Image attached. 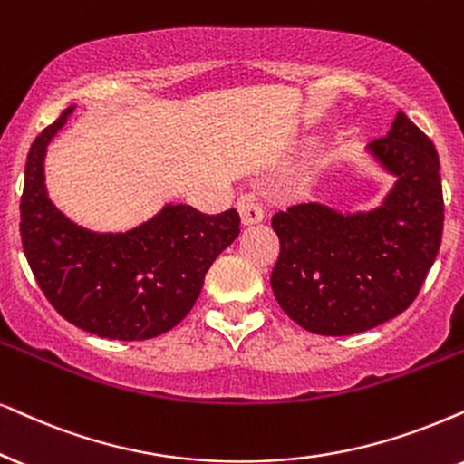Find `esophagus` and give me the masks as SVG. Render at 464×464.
<instances>
[{
  "label": "esophagus",
  "instance_id": "1",
  "mask_svg": "<svg viewBox=\"0 0 464 464\" xmlns=\"http://www.w3.org/2000/svg\"><path fill=\"white\" fill-rule=\"evenodd\" d=\"M237 212H239V218H242V225L244 227H252V225H259L263 222V208L259 203L255 201L252 197H242L237 201Z\"/></svg>",
  "mask_w": 464,
  "mask_h": 464
}]
</instances>
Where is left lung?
I'll return each mask as SVG.
<instances>
[{
    "instance_id": "obj_1",
    "label": "left lung",
    "mask_w": 464,
    "mask_h": 464,
    "mask_svg": "<svg viewBox=\"0 0 464 464\" xmlns=\"http://www.w3.org/2000/svg\"><path fill=\"white\" fill-rule=\"evenodd\" d=\"M368 156L394 178L377 208L340 212L325 203L274 214L280 255L272 291L280 308L321 336L372 330L411 306L435 263L443 192L432 140L398 111Z\"/></svg>"
}]
</instances>
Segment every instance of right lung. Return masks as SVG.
<instances>
[{
  "label": "right lung",
  "mask_w": 464,
  "mask_h": 464,
  "mask_svg": "<svg viewBox=\"0 0 464 464\" xmlns=\"http://www.w3.org/2000/svg\"><path fill=\"white\" fill-rule=\"evenodd\" d=\"M74 107L32 143L21 197V239L36 283L70 324L109 340H148L190 313L216 256L239 236L236 209L209 216L167 203L121 233L76 225L49 198L46 148Z\"/></svg>",
  "instance_id": "1"
}]
</instances>
